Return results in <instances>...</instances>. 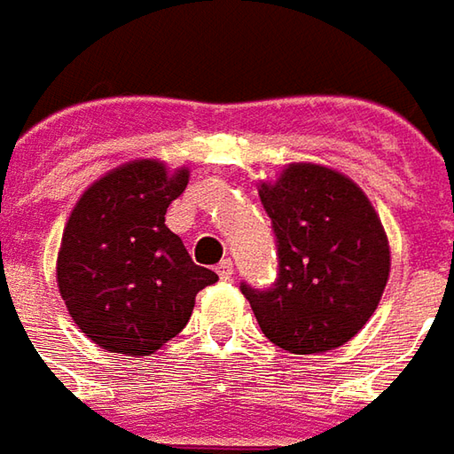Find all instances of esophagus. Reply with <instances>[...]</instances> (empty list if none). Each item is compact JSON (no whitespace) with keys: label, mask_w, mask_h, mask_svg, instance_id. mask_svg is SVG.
Segmentation results:
<instances>
[{"label":"esophagus","mask_w":454,"mask_h":454,"mask_svg":"<svg viewBox=\"0 0 454 454\" xmlns=\"http://www.w3.org/2000/svg\"><path fill=\"white\" fill-rule=\"evenodd\" d=\"M217 275L222 280H232V278H235V265H232V260H222L217 265Z\"/></svg>","instance_id":"esophagus-1"}]
</instances>
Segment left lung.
I'll list each match as a JSON object with an SVG mask.
<instances>
[{
	"instance_id": "left-lung-1",
	"label": "left lung",
	"mask_w": 454,
	"mask_h": 454,
	"mask_svg": "<svg viewBox=\"0 0 454 454\" xmlns=\"http://www.w3.org/2000/svg\"><path fill=\"white\" fill-rule=\"evenodd\" d=\"M257 192L272 219L278 280L268 290L242 283V295L283 351H333L366 325L387 288L381 219L356 184L321 164H288Z\"/></svg>"
}]
</instances>
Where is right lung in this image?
<instances>
[{
    "mask_svg": "<svg viewBox=\"0 0 454 454\" xmlns=\"http://www.w3.org/2000/svg\"><path fill=\"white\" fill-rule=\"evenodd\" d=\"M186 184L189 168L138 159L90 184L70 212L58 288L80 331L111 354H153L186 325L197 293L217 283L164 224Z\"/></svg>",
    "mask_w": 454,
    "mask_h": 454,
    "instance_id": "right-lung-1",
    "label": "right lung"
}]
</instances>
